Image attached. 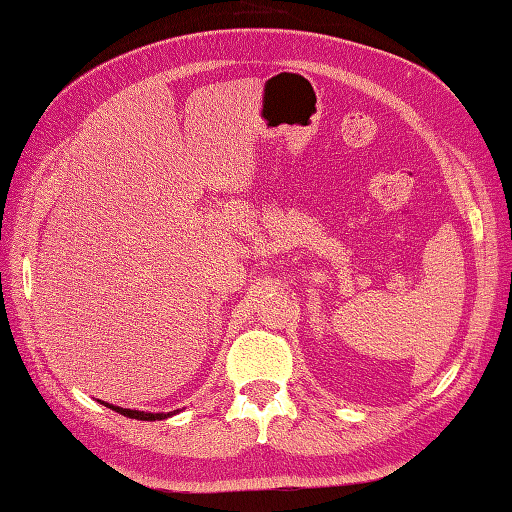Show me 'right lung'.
<instances>
[{"label": "right lung", "instance_id": "right-lung-1", "mask_svg": "<svg viewBox=\"0 0 512 512\" xmlns=\"http://www.w3.org/2000/svg\"><path fill=\"white\" fill-rule=\"evenodd\" d=\"M104 403V401H102ZM106 408H111V410H115V412H120V414H124V417H128V419H137V421H161V419H168V417H172V414H176L178 410H174V412H141V410H128V408H120V406H113V403H104Z\"/></svg>", "mask_w": 512, "mask_h": 512}]
</instances>
